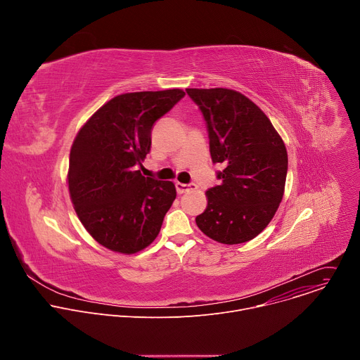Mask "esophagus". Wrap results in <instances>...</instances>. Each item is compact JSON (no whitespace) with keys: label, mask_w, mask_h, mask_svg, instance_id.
Returning a JSON list of instances; mask_svg holds the SVG:
<instances>
[{"label":"esophagus","mask_w":360,"mask_h":360,"mask_svg":"<svg viewBox=\"0 0 360 360\" xmlns=\"http://www.w3.org/2000/svg\"><path fill=\"white\" fill-rule=\"evenodd\" d=\"M175 186H176L178 193H185V192H189V191L196 189V185H195V184H181V182H176Z\"/></svg>","instance_id":"1"}]
</instances>
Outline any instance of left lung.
Here are the masks:
<instances>
[{"instance_id": "8db88e82", "label": "left lung", "mask_w": 360, "mask_h": 360, "mask_svg": "<svg viewBox=\"0 0 360 360\" xmlns=\"http://www.w3.org/2000/svg\"><path fill=\"white\" fill-rule=\"evenodd\" d=\"M207 124L219 185L207 191L208 207L196 217L211 239L236 245L271 222L285 191L288 152L269 118L253 102L226 88H186Z\"/></svg>"}]
</instances>
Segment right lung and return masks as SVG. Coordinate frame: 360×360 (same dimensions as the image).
<instances>
[{
    "instance_id": "obj_1",
    "label": "right lung",
    "mask_w": 360,
    "mask_h": 360,
    "mask_svg": "<svg viewBox=\"0 0 360 360\" xmlns=\"http://www.w3.org/2000/svg\"><path fill=\"white\" fill-rule=\"evenodd\" d=\"M184 96L182 89L122 94L79 129L68 188L79 221L102 246L129 255L158 236L176 198L175 185L135 169L150 150L153 124Z\"/></svg>"
}]
</instances>
